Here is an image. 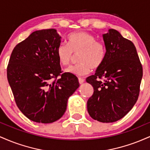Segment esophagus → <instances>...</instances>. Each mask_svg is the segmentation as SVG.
I'll return each mask as SVG.
<instances>
[{
    "instance_id": "34e87169",
    "label": "esophagus",
    "mask_w": 150,
    "mask_h": 150,
    "mask_svg": "<svg viewBox=\"0 0 150 150\" xmlns=\"http://www.w3.org/2000/svg\"><path fill=\"white\" fill-rule=\"evenodd\" d=\"M78 81H79V83L80 84H82L84 82H85V80L83 78H81V77H79L78 78Z\"/></svg>"
}]
</instances>
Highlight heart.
I'll list each match as a JSON object with an SVG mask.
<instances>
[{
    "instance_id": "b5f03b06",
    "label": "heart",
    "mask_w": 150,
    "mask_h": 150,
    "mask_svg": "<svg viewBox=\"0 0 150 150\" xmlns=\"http://www.w3.org/2000/svg\"><path fill=\"white\" fill-rule=\"evenodd\" d=\"M68 44H60L56 50L58 61L63 66L70 65L73 53H79L78 65L66 70L67 73L77 76H83L90 73L92 68L97 69L102 65L106 57V48L95 37L85 32H77L68 37Z\"/></svg>"
}]
</instances>
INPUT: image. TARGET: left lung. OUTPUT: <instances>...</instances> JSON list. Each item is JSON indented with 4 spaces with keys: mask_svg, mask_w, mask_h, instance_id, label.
<instances>
[{
    "mask_svg": "<svg viewBox=\"0 0 150 150\" xmlns=\"http://www.w3.org/2000/svg\"><path fill=\"white\" fill-rule=\"evenodd\" d=\"M106 57L94 75L87 77L94 93L87 101L93 119L102 123L120 120L135 105L140 92L142 68L131 41L109 29L102 34ZM104 78V81L99 79Z\"/></svg>",
    "mask_w": 150,
    "mask_h": 150,
    "instance_id": "obj_1",
    "label": "left lung"
}]
</instances>
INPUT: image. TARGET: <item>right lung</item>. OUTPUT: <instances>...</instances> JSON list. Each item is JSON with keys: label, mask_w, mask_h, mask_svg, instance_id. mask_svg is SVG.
<instances>
[{"label": "right lung", "mask_w": 150, "mask_h": 150, "mask_svg": "<svg viewBox=\"0 0 150 150\" xmlns=\"http://www.w3.org/2000/svg\"><path fill=\"white\" fill-rule=\"evenodd\" d=\"M61 42L54 29L37 30L16 45L10 56L7 77L15 102L27 118L37 123L60 119L68 98L80 86L75 75H61L56 56Z\"/></svg>", "instance_id": "1"}]
</instances>
